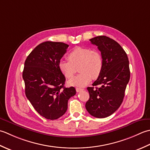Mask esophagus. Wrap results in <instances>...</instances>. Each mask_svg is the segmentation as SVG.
<instances>
[{
	"label": "esophagus",
	"mask_w": 150,
	"mask_h": 150,
	"mask_svg": "<svg viewBox=\"0 0 150 150\" xmlns=\"http://www.w3.org/2000/svg\"><path fill=\"white\" fill-rule=\"evenodd\" d=\"M76 92H78V93H79V92H80V91H83V88H76Z\"/></svg>",
	"instance_id": "esophagus-1"
}]
</instances>
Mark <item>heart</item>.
I'll return each instance as SVG.
<instances>
[{"mask_svg":"<svg viewBox=\"0 0 150 150\" xmlns=\"http://www.w3.org/2000/svg\"><path fill=\"white\" fill-rule=\"evenodd\" d=\"M67 59L69 62L59 60L57 65L59 71L65 78H72L78 66V71L81 72L68 81L71 86H86L90 83L92 77L93 79L98 78L102 71L103 58L97 50H91L87 47H76L67 55Z\"/></svg>","mask_w":150,"mask_h":150,"instance_id":"1","label":"heart"}]
</instances>
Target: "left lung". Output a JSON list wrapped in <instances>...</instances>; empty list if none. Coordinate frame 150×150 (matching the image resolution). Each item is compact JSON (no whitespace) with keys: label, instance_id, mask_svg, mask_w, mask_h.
<instances>
[{"label":"left lung","instance_id":"8db88e82","mask_svg":"<svg viewBox=\"0 0 150 150\" xmlns=\"http://www.w3.org/2000/svg\"><path fill=\"white\" fill-rule=\"evenodd\" d=\"M98 47L103 58L102 71L93 86L88 87L89 99L85 108L91 115L105 118L117 111L123 102L125 91L129 81V60L126 52L113 39L105 35L90 39Z\"/></svg>","mask_w":150,"mask_h":150}]
</instances>
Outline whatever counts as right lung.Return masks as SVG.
Masks as SVG:
<instances>
[{"label":"right lung","mask_w":150,"mask_h":150,"mask_svg":"<svg viewBox=\"0 0 150 150\" xmlns=\"http://www.w3.org/2000/svg\"><path fill=\"white\" fill-rule=\"evenodd\" d=\"M68 47L61 42H42L24 62L23 78L26 96L36 111L48 120H56L65 114L69 99L76 94L74 87H64L65 77L57 66Z\"/></svg>","instance_id":"1"}]
</instances>
